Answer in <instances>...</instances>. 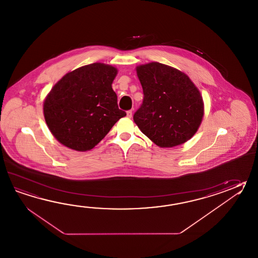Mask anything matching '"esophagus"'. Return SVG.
Listing matches in <instances>:
<instances>
[{
	"instance_id": "esophagus-1",
	"label": "esophagus",
	"mask_w": 258,
	"mask_h": 258,
	"mask_svg": "<svg viewBox=\"0 0 258 258\" xmlns=\"http://www.w3.org/2000/svg\"><path fill=\"white\" fill-rule=\"evenodd\" d=\"M126 116L128 117V118H131L132 116V110L126 111Z\"/></svg>"
}]
</instances>
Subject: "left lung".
Segmentation results:
<instances>
[{
    "mask_svg": "<svg viewBox=\"0 0 258 258\" xmlns=\"http://www.w3.org/2000/svg\"><path fill=\"white\" fill-rule=\"evenodd\" d=\"M143 89V102L133 119L161 148L183 144L198 132L204 116L200 90L186 74L160 62L136 67Z\"/></svg>",
    "mask_w": 258,
    "mask_h": 258,
    "instance_id": "8db88e82",
    "label": "left lung"
}]
</instances>
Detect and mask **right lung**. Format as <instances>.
<instances>
[{
	"instance_id": "add662e5",
	"label": "right lung",
	"mask_w": 258,
	"mask_h": 258,
	"mask_svg": "<svg viewBox=\"0 0 258 258\" xmlns=\"http://www.w3.org/2000/svg\"><path fill=\"white\" fill-rule=\"evenodd\" d=\"M116 74V67L95 62L65 74L53 86L43 112L48 130L59 143L74 151H90L126 116L112 89Z\"/></svg>"
}]
</instances>
